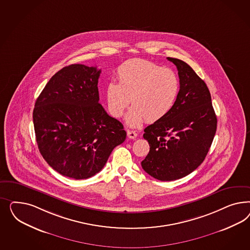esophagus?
<instances>
[{"mask_svg":"<svg viewBox=\"0 0 250 250\" xmlns=\"http://www.w3.org/2000/svg\"><path fill=\"white\" fill-rule=\"evenodd\" d=\"M126 132H127V136H128L129 138H131V139H136L137 134H136L135 131H132V130H128V129H127Z\"/></svg>","mask_w":250,"mask_h":250,"instance_id":"esophagus-1","label":"esophagus"}]
</instances>
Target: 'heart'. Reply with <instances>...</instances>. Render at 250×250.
I'll list each match as a JSON object with an SVG mask.
<instances>
[{
	"label": "heart",
	"instance_id": "b5f03b06",
	"mask_svg": "<svg viewBox=\"0 0 250 250\" xmlns=\"http://www.w3.org/2000/svg\"><path fill=\"white\" fill-rule=\"evenodd\" d=\"M118 83L105 87L107 105L114 117H120L130 102L133 107L126 116L131 126L146 120L159 121L173 109L180 92V81L170 68L152 61L128 60L117 68Z\"/></svg>",
	"mask_w": 250,
	"mask_h": 250
}]
</instances>
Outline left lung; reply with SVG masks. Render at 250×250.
<instances>
[{"instance_id": "left-lung-1", "label": "left lung", "mask_w": 250, "mask_h": 250, "mask_svg": "<svg viewBox=\"0 0 250 250\" xmlns=\"http://www.w3.org/2000/svg\"><path fill=\"white\" fill-rule=\"evenodd\" d=\"M178 69L180 92L171 112L144 130L149 152L141 162L153 178L169 182L191 173L205 160L217 118L205 82L184 61L167 58Z\"/></svg>"}]
</instances>
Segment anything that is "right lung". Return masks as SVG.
<instances>
[{"instance_id":"right-lung-1","label":"right lung","mask_w":250,"mask_h":250,"mask_svg":"<svg viewBox=\"0 0 250 250\" xmlns=\"http://www.w3.org/2000/svg\"><path fill=\"white\" fill-rule=\"evenodd\" d=\"M101 69L83 64L61 68L38 96L33 122L38 149L60 174L75 180L98 173L126 132L99 104Z\"/></svg>"}]
</instances>
